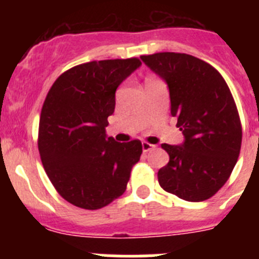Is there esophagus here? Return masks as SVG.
Returning <instances> with one entry per match:
<instances>
[{
    "mask_svg": "<svg viewBox=\"0 0 259 259\" xmlns=\"http://www.w3.org/2000/svg\"><path fill=\"white\" fill-rule=\"evenodd\" d=\"M141 146H143V152H150V150H153L155 148V145H152V144L146 143V141H143V144H141Z\"/></svg>",
    "mask_w": 259,
    "mask_h": 259,
    "instance_id": "esophagus-1",
    "label": "esophagus"
}]
</instances>
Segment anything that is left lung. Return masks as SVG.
I'll return each instance as SVG.
<instances>
[{
    "label": "left lung",
    "mask_w": 259,
    "mask_h": 259,
    "mask_svg": "<svg viewBox=\"0 0 259 259\" xmlns=\"http://www.w3.org/2000/svg\"><path fill=\"white\" fill-rule=\"evenodd\" d=\"M140 58L166 81L171 115L184 135L180 145L162 144L170 161L158 171L159 185L182 200H207L228 180L241 148V123L230 88L212 66L189 54Z\"/></svg>",
    "instance_id": "left-lung-1"
}]
</instances>
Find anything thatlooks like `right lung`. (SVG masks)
I'll return each instance as SVG.
<instances>
[{
	"label": "right lung",
	"mask_w": 259,
	"mask_h": 259,
	"mask_svg": "<svg viewBox=\"0 0 259 259\" xmlns=\"http://www.w3.org/2000/svg\"><path fill=\"white\" fill-rule=\"evenodd\" d=\"M141 66L140 59H106L75 66L54 81L42 105L38 152L48 178L62 197L96 210L124 193L143 146L107 137L115 92Z\"/></svg>",
	"instance_id": "add662e5"
}]
</instances>
